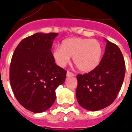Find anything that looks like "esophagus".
<instances>
[{
    "label": "esophagus",
    "mask_w": 132,
    "mask_h": 132,
    "mask_svg": "<svg viewBox=\"0 0 132 132\" xmlns=\"http://www.w3.org/2000/svg\"><path fill=\"white\" fill-rule=\"evenodd\" d=\"M75 75L73 73L70 72V71H67V77H73Z\"/></svg>",
    "instance_id": "1"
}]
</instances>
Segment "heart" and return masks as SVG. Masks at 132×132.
Masks as SVG:
<instances>
[{
	"mask_svg": "<svg viewBox=\"0 0 132 132\" xmlns=\"http://www.w3.org/2000/svg\"><path fill=\"white\" fill-rule=\"evenodd\" d=\"M103 52V46L97 40L71 38L65 40L61 46H56L52 54L60 67H65L73 57L78 69L82 72H89L99 65Z\"/></svg>",
	"mask_w": 132,
	"mask_h": 132,
	"instance_id": "b5f03b06",
	"label": "heart"
}]
</instances>
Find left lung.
Returning a JSON list of instances; mask_svg holds the SVG:
<instances>
[{"label": "left lung", "mask_w": 132, "mask_h": 132, "mask_svg": "<svg viewBox=\"0 0 132 132\" xmlns=\"http://www.w3.org/2000/svg\"><path fill=\"white\" fill-rule=\"evenodd\" d=\"M105 54L98 67L76 78V95L78 104L84 109L96 112L112 104L122 87L125 65L122 52L115 44L105 38Z\"/></svg>", "instance_id": "1"}]
</instances>
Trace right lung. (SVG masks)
<instances>
[{"label": "right lung", "mask_w": 132, "mask_h": 132, "mask_svg": "<svg viewBox=\"0 0 132 132\" xmlns=\"http://www.w3.org/2000/svg\"><path fill=\"white\" fill-rule=\"evenodd\" d=\"M58 33H36L22 40L12 56L10 84L23 108L41 113L56 100V89L65 82L67 71L56 65L52 47Z\"/></svg>", "instance_id": "right-lung-1"}]
</instances>
